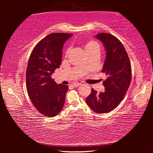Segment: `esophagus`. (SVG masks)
<instances>
[{
    "label": "esophagus",
    "instance_id": "34e87169",
    "mask_svg": "<svg viewBox=\"0 0 153 153\" xmlns=\"http://www.w3.org/2000/svg\"><path fill=\"white\" fill-rule=\"evenodd\" d=\"M81 84H82L81 83H79V82H76V83H74V84H72V86H73L74 87H77V86H80V85H81Z\"/></svg>",
    "mask_w": 153,
    "mask_h": 153
}]
</instances>
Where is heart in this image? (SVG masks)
<instances>
[{
    "label": "heart",
    "instance_id": "b5f03b06",
    "mask_svg": "<svg viewBox=\"0 0 153 153\" xmlns=\"http://www.w3.org/2000/svg\"><path fill=\"white\" fill-rule=\"evenodd\" d=\"M84 47L85 51H86V53H88V55H98L100 53V46L99 43H98L97 41L94 40H88L86 42L84 43ZM69 48H67L65 52V55H67L68 53H69ZM83 66L84 67H86V65L84 64Z\"/></svg>",
    "mask_w": 153,
    "mask_h": 153
}]
</instances>
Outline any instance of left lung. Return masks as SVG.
I'll list each match as a JSON object with an SVG mask.
<instances>
[{
	"mask_svg": "<svg viewBox=\"0 0 153 153\" xmlns=\"http://www.w3.org/2000/svg\"><path fill=\"white\" fill-rule=\"evenodd\" d=\"M104 45L107 56L102 72L107 79L103 81L105 92L98 93L92 89L86 102L97 113H108L117 107L123 99L131 79L130 61L123 44L110 33L96 36Z\"/></svg>",
	"mask_w": 153,
	"mask_h": 153,
	"instance_id": "8db88e82",
	"label": "left lung"
}]
</instances>
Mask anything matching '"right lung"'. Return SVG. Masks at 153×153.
<instances>
[{"mask_svg": "<svg viewBox=\"0 0 153 153\" xmlns=\"http://www.w3.org/2000/svg\"><path fill=\"white\" fill-rule=\"evenodd\" d=\"M72 33H53L41 40L31 53L26 70V88L31 101L40 113L55 117L63 108L67 85L57 84L51 78L60 67L62 50Z\"/></svg>", "mask_w": 153, "mask_h": 153, "instance_id": "right-lung-1", "label": "right lung"}]
</instances>
